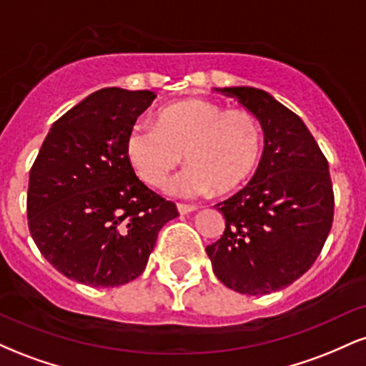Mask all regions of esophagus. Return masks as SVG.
Listing matches in <instances>:
<instances>
[{
  "mask_svg": "<svg viewBox=\"0 0 366 366\" xmlns=\"http://www.w3.org/2000/svg\"><path fill=\"white\" fill-rule=\"evenodd\" d=\"M177 209H179L180 215H187V213L196 212L197 207H194V204H184V203H179V204H177Z\"/></svg>",
  "mask_w": 366,
  "mask_h": 366,
  "instance_id": "obj_1",
  "label": "esophagus"
}]
</instances>
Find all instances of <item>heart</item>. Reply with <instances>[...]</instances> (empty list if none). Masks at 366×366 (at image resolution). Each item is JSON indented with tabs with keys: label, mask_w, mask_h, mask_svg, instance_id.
<instances>
[{
	"label": "heart",
	"mask_w": 366,
	"mask_h": 366,
	"mask_svg": "<svg viewBox=\"0 0 366 366\" xmlns=\"http://www.w3.org/2000/svg\"><path fill=\"white\" fill-rule=\"evenodd\" d=\"M124 149L136 174L153 187L162 186L186 154L189 165L167 182L165 191L191 199L241 186L259 162L262 129L249 112L186 99L163 107L157 124L134 122Z\"/></svg>",
	"instance_id": "obj_1"
}]
</instances>
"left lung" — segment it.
<instances>
[{
  "instance_id": "obj_1",
  "label": "left lung",
  "mask_w": 366,
  "mask_h": 366,
  "mask_svg": "<svg viewBox=\"0 0 366 366\" xmlns=\"http://www.w3.org/2000/svg\"><path fill=\"white\" fill-rule=\"evenodd\" d=\"M256 117L263 157L244 189L217 204L224 236L207 246L213 274L241 294L291 285L320 254L334 220L329 163L296 113L256 87H215Z\"/></svg>"
}]
</instances>
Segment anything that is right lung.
I'll return each instance as SVG.
<instances>
[{
    "mask_svg": "<svg viewBox=\"0 0 366 366\" xmlns=\"http://www.w3.org/2000/svg\"><path fill=\"white\" fill-rule=\"evenodd\" d=\"M157 98L104 87L49 129L29 175L27 218L37 249L70 280L117 287L139 277L177 207L134 174L124 141Z\"/></svg>",
    "mask_w": 366,
    "mask_h": 366,
    "instance_id": "1",
    "label": "right lung"
}]
</instances>
